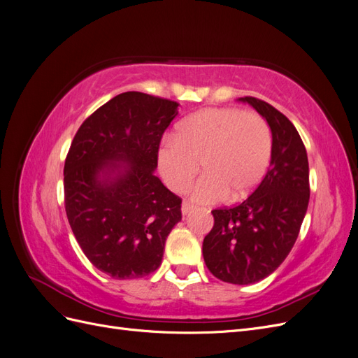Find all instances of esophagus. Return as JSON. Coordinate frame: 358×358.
Wrapping results in <instances>:
<instances>
[{"instance_id": "1", "label": "esophagus", "mask_w": 358, "mask_h": 358, "mask_svg": "<svg viewBox=\"0 0 358 358\" xmlns=\"http://www.w3.org/2000/svg\"><path fill=\"white\" fill-rule=\"evenodd\" d=\"M192 209H194V204H192V203H189V201H183V203H182V213H183V215L189 213Z\"/></svg>"}]
</instances>
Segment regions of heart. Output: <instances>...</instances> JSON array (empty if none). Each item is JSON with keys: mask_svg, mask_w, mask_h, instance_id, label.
<instances>
[{"mask_svg": "<svg viewBox=\"0 0 358 358\" xmlns=\"http://www.w3.org/2000/svg\"><path fill=\"white\" fill-rule=\"evenodd\" d=\"M273 152L268 122L257 112L234 107L206 109L178 127V137L162 140L158 167L166 185L185 192L199 173L204 175L192 188L199 203L231 201L249 196L266 176Z\"/></svg>", "mask_w": 358, "mask_h": 358, "instance_id": "b5f03b06", "label": "heart"}]
</instances>
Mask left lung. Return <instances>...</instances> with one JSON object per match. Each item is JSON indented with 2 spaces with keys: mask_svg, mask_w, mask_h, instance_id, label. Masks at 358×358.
<instances>
[{
  "mask_svg": "<svg viewBox=\"0 0 358 358\" xmlns=\"http://www.w3.org/2000/svg\"><path fill=\"white\" fill-rule=\"evenodd\" d=\"M251 104L270 125L273 152L262 183L246 200L213 209L203 241L204 263L224 282L248 285L267 278L294 246L309 203L306 148L289 119L255 96Z\"/></svg>",
  "mask_w": 358,
  "mask_h": 358,
  "instance_id": "obj_1",
  "label": "left lung"
}]
</instances>
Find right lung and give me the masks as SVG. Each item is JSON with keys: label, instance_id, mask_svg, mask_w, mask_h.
Here are the masks:
<instances>
[{"label": "right lung", "instance_id": "1", "mask_svg": "<svg viewBox=\"0 0 358 358\" xmlns=\"http://www.w3.org/2000/svg\"><path fill=\"white\" fill-rule=\"evenodd\" d=\"M178 106L143 92L119 94L85 119L69 149L64 203L70 227L86 258L115 279L155 272L182 220V199L154 175Z\"/></svg>", "mask_w": 358, "mask_h": 358}]
</instances>
